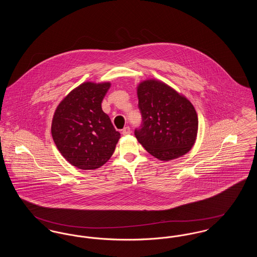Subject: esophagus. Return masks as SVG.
Here are the masks:
<instances>
[{
    "label": "esophagus",
    "mask_w": 257,
    "mask_h": 257,
    "mask_svg": "<svg viewBox=\"0 0 257 257\" xmlns=\"http://www.w3.org/2000/svg\"><path fill=\"white\" fill-rule=\"evenodd\" d=\"M122 133L123 136H127V135L130 134L131 133V130H130V127H128V126H126V127H124L122 129Z\"/></svg>",
    "instance_id": "1"
}]
</instances>
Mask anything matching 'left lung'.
I'll list each match as a JSON object with an SVG mask.
<instances>
[{"instance_id":"obj_1","label":"left lung","mask_w":257,"mask_h":257,"mask_svg":"<svg viewBox=\"0 0 257 257\" xmlns=\"http://www.w3.org/2000/svg\"><path fill=\"white\" fill-rule=\"evenodd\" d=\"M143 124L135 130L139 143L155 158L171 161L188 153L196 143L198 118L193 104L171 86L145 80L137 87Z\"/></svg>"}]
</instances>
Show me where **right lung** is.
Masks as SVG:
<instances>
[{
	"instance_id": "add662e5",
	"label": "right lung",
	"mask_w": 257,
	"mask_h": 257,
	"mask_svg": "<svg viewBox=\"0 0 257 257\" xmlns=\"http://www.w3.org/2000/svg\"><path fill=\"white\" fill-rule=\"evenodd\" d=\"M110 82H85L55 110L51 133L61 155L81 170H95L110 159L120 138L101 103Z\"/></svg>"
}]
</instances>
